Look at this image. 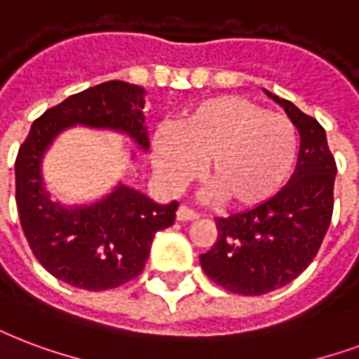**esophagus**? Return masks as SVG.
<instances>
[{
	"label": "esophagus",
	"mask_w": 359,
	"mask_h": 359,
	"mask_svg": "<svg viewBox=\"0 0 359 359\" xmlns=\"http://www.w3.org/2000/svg\"><path fill=\"white\" fill-rule=\"evenodd\" d=\"M198 218H199L198 212L188 209L186 205H180L179 210H177V220H180V222H190V220H198Z\"/></svg>",
	"instance_id": "obj_1"
}]
</instances>
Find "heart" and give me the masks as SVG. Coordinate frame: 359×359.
<instances>
[{
    "label": "heart",
    "mask_w": 359,
    "mask_h": 359,
    "mask_svg": "<svg viewBox=\"0 0 359 359\" xmlns=\"http://www.w3.org/2000/svg\"><path fill=\"white\" fill-rule=\"evenodd\" d=\"M295 156L292 120L239 95L201 101L180 118L179 130L160 126L152 139V165L168 190L179 191L198 179L207 161L215 196L239 209L273 198L292 173Z\"/></svg>",
    "instance_id": "b5f03b06"
}]
</instances>
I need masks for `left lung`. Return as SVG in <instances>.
<instances>
[{"mask_svg": "<svg viewBox=\"0 0 359 359\" xmlns=\"http://www.w3.org/2000/svg\"><path fill=\"white\" fill-rule=\"evenodd\" d=\"M301 137L294 175L265 203L216 218L218 237L199 256L205 275L228 292L264 295L299 277L318 252L333 212L337 165L324 128L288 100L265 90Z\"/></svg>", "mask_w": 359, "mask_h": 359, "instance_id": "8db88e82", "label": "left lung"}]
</instances>
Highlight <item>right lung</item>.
<instances>
[{
    "instance_id": "obj_1",
    "label": "right lung",
    "mask_w": 359,
    "mask_h": 359,
    "mask_svg": "<svg viewBox=\"0 0 359 359\" xmlns=\"http://www.w3.org/2000/svg\"><path fill=\"white\" fill-rule=\"evenodd\" d=\"M144 94L137 84L109 81L69 95L35 120L16 156V207L29 248L50 275L75 288L101 292L135 278L156 231L173 226L179 203H156L118 182L94 203L62 205L45 188L43 158L73 126L118 131L147 152Z\"/></svg>"
}]
</instances>
